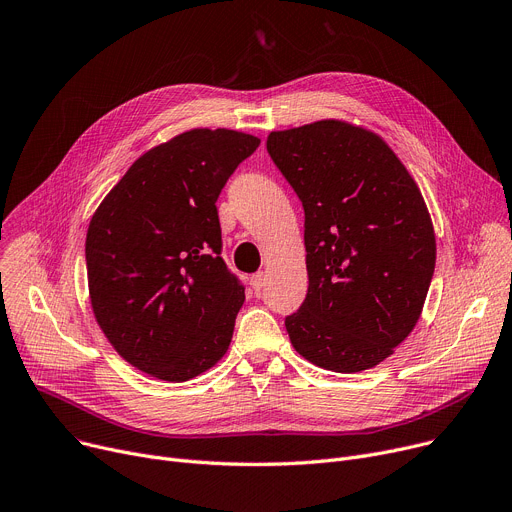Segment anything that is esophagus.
Here are the masks:
<instances>
[{
  "label": "esophagus",
  "mask_w": 512,
  "mask_h": 512,
  "mask_svg": "<svg viewBox=\"0 0 512 512\" xmlns=\"http://www.w3.org/2000/svg\"><path fill=\"white\" fill-rule=\"evenodd\" d=\"M251 286H253V290H257V292L265 286V274H263V271H257V274L251 276Z\"/></svg>",
  "instance_id": "34e87169"
}]
</instances>
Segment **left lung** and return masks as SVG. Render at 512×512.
Listing matches in <instances>:
<instances>
[{"instance_id": "obj_1", "label": "left lung", "mask_w": 512, "mask_h": 512, "mask_svg": "<svg viewBox=\"0 0 512 512\" xmlns=\"http://www.w3.org/2000/svg\"><path fill=\"white\" fill-rule=\"evenodd\" d=\"M267 152L304 208L309 292L286 317L294 350L360 372L416 327L436 263L426 201L374 131L323 119L271 131Z\"/></svg>"}]
</instances>
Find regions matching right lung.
Segmentation results:
<instances>
[{"instance_id":"add662e5","label":"right lung","mask_w":512,"mask_h":512,"mask_svg":"<svg viewBox=\"0 0 512 512\" xmlns=\"http://www.w3.org/2000/svg\"><path fill=\"white\" fill-rule=\"evenodd\" d=\"M259 138L191 129L135 160L86 234L90 304L117 354L185 383L228 350L245 288L222 251L216 201Z\"/></svg>"}]
</instances>
